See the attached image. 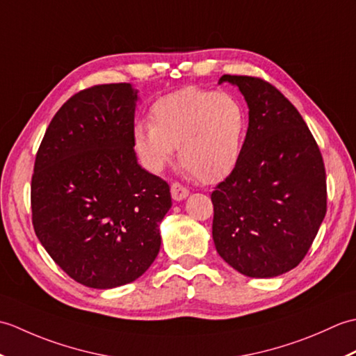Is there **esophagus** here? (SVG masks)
I'll list each match as a JSON object with an SVG mask.
<instances>
[{
	"label": "esophagus",
	"instance_id": "obj_1",
	"mask_svg": "<svg viewBox=\"0 0 356 356\" xmlns=\"http://www.w3.org/2000/svg\"><path fill=\"white\" fill-rule=\"evenodd\" d=\"M171 195H172L174 200L180 202V200H184V199L188 197V195H190V191H188V188H185L184 185H180L179 182H174L171 185Z\"/></svg>",
	"mask_w": 356,
	"mask_h": 356
}]
</instances>
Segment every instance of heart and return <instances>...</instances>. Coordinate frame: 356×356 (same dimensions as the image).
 I'll list each match as a JSON object with an SVG mask.
<instances>
[{
  "mask_svg": "<svg viewBox=\"0 0 356 356\" xmlns=\"http://www.w3.org/2000/svg\"><path fill=\"white\" fill-rule=\"evenodd\" d=\"M245 131V111L232 96L186 87L159 97L149 108V124H136L131 138L149 171L161 172L177 145L184 168L213 184L236 166Z\"/></svg>",
  "mask_w": 356,
  "mask_h": 356,
  "instance_id": "heart-1",
  "label": "heart"
}]
</instances>
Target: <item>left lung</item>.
<instances>
[{
	"instance_id": "left-lung-1",
	"label": "left lung",
	"mask_w": 356,
	"mask_h": 356,
	"mask_svg": "<svg viewBox=\"0 0 356 356\" xmlns=\"http://www.w3.org/2000/svg\"><path fill=\"white\" fill-rule=\"evenodd\" d=\"M249 108L241 154L211 194L218 255L240 274L272 278L298 266L327 208L326 171L298 110L260 78L223 74Z\"/></svg>"
}]
</instances>
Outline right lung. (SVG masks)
<instances>
[{"label":"right lung","instance_id":"right-lung-1","mask_svg":"<svg viewBox=\"0 0 356 356\" xmlns=\"http://www.w3.org/2000/svg\"><path fill=\"white\" fill-rule=\"evenodd\" d=\"M138 90L104 84L73 95L53 116L32 176L36 237L67 275L95 289L134 282L161 249L168 184L138 163Z\"/></svg>","mask_w":356,"mask_h":356}]
</instances>
